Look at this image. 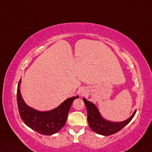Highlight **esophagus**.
<instances>
[{
	"label": "esophagus",
	"mask_w": 152,
	"mask_h": 152,
	"mask_svg": "<svg viewBox=\"0 0 152 152\" xmlns=\"http://www.w3.org/2000/svg\"><path fill=\"white\" fill-rule=\"evenodd\" d=\"M81 95H83V94H81Z\"/></svg>",
	"instance_id": "obj_1"
}]
</instances>
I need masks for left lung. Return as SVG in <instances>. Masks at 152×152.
<instances>
[{
	"mask_svg": "<svg viewBox=\"0 0 152 152\" xmlns=\"http://www.w3.org/2000/svg\"><path fill=\"white\" fill-rule=\"evenodd\" d=\"M83 101L87 108V121L89 127L93 131L100 135H110L120 131L131 121L136 113V110H135L132 115L124 121L112 122L102 118L97 107L94 103L87 101L86 98H83Z\"/></svg>",
	"mask_w": 152,
	"mask_h": 152,
	"instance_id": "obj_1",
	"label": "left lung"
}]
</instances>
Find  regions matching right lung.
<instances>
[{"mask_svg":"<svg viewBox=\"0 0 152 152\" xmlns=\"http://www.w3.org/2000/svg\"><path fill=\"white\" fill-rule=\"evenodd\" d=\"M20 82L21 79L18 84L17 105L24 123L32 129L45 135H53L60 131L66 123L73 100L79 96L69 98L53 110L39 111L29 107L24 102L20 91Z\"/></svg>","mask_w":152,"mask_h":152,"instance_id":"add662e5","label":"right lung"}]
</instances>
